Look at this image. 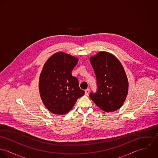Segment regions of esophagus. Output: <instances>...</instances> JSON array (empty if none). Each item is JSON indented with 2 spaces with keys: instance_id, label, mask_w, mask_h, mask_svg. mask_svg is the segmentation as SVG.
Returning a JSON list of instances; mask_svg holds the SVG:
<instances>
[{
  "instance_id": "obj_1",
  "label": "esophagus",
  "mask_w": 158,
  "mask_h": 158,
  "mask_svg": "<svg viewBox=\"0 0 158 158\" xmlns=\"http://www.w3.org/2000/svg\"><path fill=\"white\" fill-rule=\"evenodd\" d=\"M89 88H88V89H86V90H85V94L86 95H88V94H89Z\"/></svg>"
}]
</instances>
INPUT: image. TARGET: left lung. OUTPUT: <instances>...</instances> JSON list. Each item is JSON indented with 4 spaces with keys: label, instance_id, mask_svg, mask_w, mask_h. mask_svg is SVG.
I'll use <instances>...</instances> for the list:
<instances>
[{
    "label": "left lung",
    "instance_id": "1",
    "mask_svg": "<svg viewBox=\"0 0 158 158\" xmlns=\"http://www.w3.org/2000/svg\"><path fill=\"white\" fill-rule=\"evenodd\" d=\"M96 75L97 89L90 92L91 100L105 112L119 109L128 91L127 75L122 64L113 54L100 52L90 58Z\"/></svg>",
    "mask_w": 158,
    "mask_h": 158
}]
</instances>
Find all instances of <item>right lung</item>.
<instances>
[{
	"instance_id": "add662e5",
	"label": "right lung",
	"mask_w": 158,
	"mask_h": 158,
	"mask_svg": "<svg viewBox=\"0 0 158 158\" xmlns=\"http://www.w3.org/2000/svg\"><path fill=\"white\" fill-rule=\"evenodd\" d=\"M78 61L72 55L59 52L45 62L40 74L39 90L45 107L53 114H66L85 94L78 79L72 75Z\"/></svg>"
}]
</instances>
